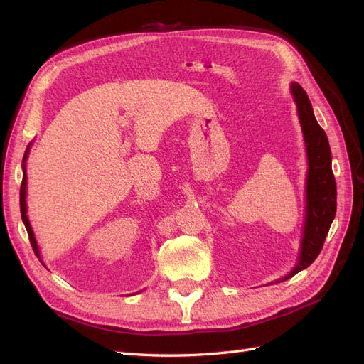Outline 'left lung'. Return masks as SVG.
Wrapping results in <instances>:
<instances>
[{
    "label": "left lung",
    "mask_w": 364,
    "mask_h": 364,
    "mask_svg": "<svg viewBox=\"0 0 364 364\" xmlns=\"http://www.w3.org/2000/svg\"><path fill=\"white\" fill-rule=\"evenodd\" d=\"M291 92L297 105L308 155L306 217L299 262L282 281L290 279L296 273L306 269L318 257L337 209V188L326 134L316 121L310 98L302 86L293 83Z\"/></svg>",
    "instance_id": "8db88e82"
}]
</instances>
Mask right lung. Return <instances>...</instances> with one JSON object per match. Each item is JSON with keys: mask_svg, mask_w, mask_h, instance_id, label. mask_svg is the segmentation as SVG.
<instances>
[{"mask_svg": "<svg viewBox=\"0 0 364 364\" xmlns=\"http://www.w3.org/2000/svg\"><path fill=\"white\" fill-rule=\"evenodd\" d=\"M27 155H28V147L26 150V155H24V176H23V182H21V191H19V206H21V217H23V222L26 225V229H27V234H28V240H30V245L33 247V250H35L36 255L39 257V250H38V245H36V240H35V235H33V230H31V226H30V222L27 218V205H26V186H27V176H26V159H27Z\"/></svg>", "mask_w": 364, "mask_h": 364, "instance_id": "1", "label": "right lung"}]
</instances>
